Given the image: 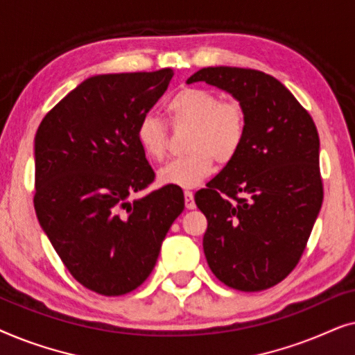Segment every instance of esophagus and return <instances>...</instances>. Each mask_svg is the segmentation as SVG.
Wrapping results in <instances>:
<instances>
[{"label":"esophagus","mask_w":355,"mask_h":355,"mask_svg":"<svg viewBox=\"0 0 355 355\" xmlns=\"http://www.w3.org/2000/svg\"><path fill=\"white\" fill-rule=\"evenodd\" d=\"M184 203H186L187 210H193L196 208V200H193V193L186 191L184 192Z\"/></svg>","instance_id":"esophagus-1"}]
</instances>
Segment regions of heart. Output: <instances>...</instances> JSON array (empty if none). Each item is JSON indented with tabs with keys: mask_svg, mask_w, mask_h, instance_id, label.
Masks as SVG:
<instances>
[{
	"mask_svg": "<svg viewBox=\"0 0 355 355\" xmlns=\"http://www.w3.org/2000/svg\"><path fill=\"white\" fill-rule=\"evenodd\" d=\"M168 119L173 128H191L186 157L159 169V182L192 189L215 171L216 162L227 164L237 157L247 134V113L241 101L221 100L213 90L184 87L168 100ZM140 150L150 162L168 157V130L158 118L145 116L135 130Z\"/></svg>",
	"mask_w": 355,
	"mask_h": 355,
	"instance_id": "1",
	"label": "heart"
}]
</instances>
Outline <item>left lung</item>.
Wrapping results in <instances>:
<instances>
[{"label": "left lung", "mask_w": 355, "mask_h": 355, "mask_svg": "<svg viewBox=\"0 0 355 355\" xmlns=\"http://www.w3.org/2000/svg\"><path fill=\"white\" fill-rule=\"evenodd\" d=\"M193 82L227 92L247 113L237 157L196 193L208 221V266L232 289H268L299 263L322 208L317 128L294 95L261 71L203 67L187 79Z\"/></svg>", "instance_id": "obj_1"}]
</instances>
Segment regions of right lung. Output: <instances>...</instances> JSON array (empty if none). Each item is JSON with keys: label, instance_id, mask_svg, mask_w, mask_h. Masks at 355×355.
<instances>
[{"label": "right lung", "instance_id": "obj_1", "mask_svg": "<svg viewBox=\"0 0 355 355\" xmlns=\"http://www.w3.org/2000/svg\"><path fill=\"white\" fill-rule=\"evenodd\" d=\"M173 76L164 67L89 77L38 125V223L69 273L94 293L137 289L184 210L176 186L130 200L155 179L135 130Z\"/></svg>", "mask_w": 355, "mask_h": 355}]
</instances>
